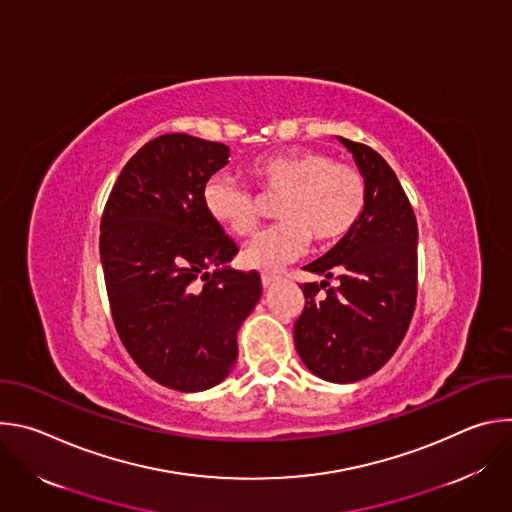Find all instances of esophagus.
Returning a JSON list of instances; mask_svg holds the SVG:
<instances>
[{"label": "esophagus", "instance_id": "1", "mask_svg": "<svg viewBox=\"0 0 512 512\" xmlns=\"http://www.w3.org/2000/svg\"><path fill=\"white\" fill-rule=\"evenodd\" d=\"M277 279H279V277H277L275 273H267V271H265V273H261V283H263V287L273 285Z\"/></svg>", "mask_w": 512, "mask_h": 512}]
</instances>
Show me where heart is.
Here are the masks:
<instances>
[{
	"mask_svg": "<svg viewBox=\"0 0 512 512\" xmlns=\"http://www.w3.org/2000/svg\"><path fill=\"white\" fill-rule=\"evenodd\" d=\"M249 176L269 198H279V225L261 233L243 253L249 267L279 269L300 257L310 239L318 247L334 245L360 223L367 210L369 188L362 172L334 162L326 152L296 148L265 154L249 162ZM202 202L216 225L235 237H249L261 221L257 196L227 176H212Z\"/></svg>",
	"mask_w": 512,
	"mask_h": 512,
	"instance_id": "1",
	"label": "heart"
}]
</instances>
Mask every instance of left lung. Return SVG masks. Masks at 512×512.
Returning <instances> with one entry per match:
<instances>
[{"label":"left lung","mask_w":512,"mask_h":512,"mask_svg":"<svg viewBox=\"0 0 512 512\" xmlns=\"http://www.w3.org/2000/svg\"><path fill=\"white\" fill-rule=\"evenodd\" d=\"M340 141L367 180L369 202L352 233L304 267L326 279L300 285L306 304L294 324V342L314 375L354 383L393 356L413 318L417 221L383 156L364 143ZM328 278H336L337 285L330 286Z\"/></svg>","instance_id":"left-lung-1"}]
</instances>
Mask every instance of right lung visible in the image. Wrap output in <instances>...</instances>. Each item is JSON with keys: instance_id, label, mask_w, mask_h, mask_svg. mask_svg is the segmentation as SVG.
Segmentation results:
<instances>
[{"instance_id": "1", "label": "right lung", "mask_w": 512, "mask_h": 512, "mask_svg": "<svg viewBox=\"0 0 512 512\" xmlns=\"http://www.w3.org/2000/svg\"><path fill=\"white\" fill-rule=\"evenodd\" d=\"M229 152L188 133L154 137L123 166L101 216L115 330L145 375L182 393L231 373L237 330L261 298L257 271L223 267L239 247L202 202Z\"/></svg>"}]
</instances>
